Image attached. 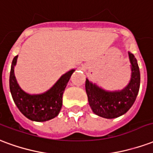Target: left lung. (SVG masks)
I'll return each instance as SVG.
<instances>
[{
	"label": "left lung",
	"mask_w": 153,
	"mask_h": 153,
	"mask_svg": "<svg viewBox=\"0 0 153 153\" xmlns=\"http://www.w3.org/2000/svg\"><path fill=\"white\" fill-rule=\"evenodd\" d=\"M131 68L130 82L121 90L109 91L85 81L88 101L94 114L101 117L112 119L121 117L132 107L138 95L140 85V72L137 60L133 53L128 52Z\"/></svg>",
	"instance_id": "obj_1"
}]
</instances>
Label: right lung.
<instances>
[{
    "label": "right lung",
    "instance_id": "obj_1",
    "mask_svg": "<svg viewBox=\"0 0 153 153\" xmlns=\"http://www.w3.org/2000/svg\"><path fill=\"white\" fill-rule=\"evenodd\" d=\"M18 55L12 61L10 75V90L14 103L27 118L33 121H46L59 113L63 104V94L71 76L75 72L72 69L55 82L53 86L42 94H31L20 87L14 75V66Z\"/></svg>",
    "mask_w": 153,
    "mask_h": 153
}]
</instances>
